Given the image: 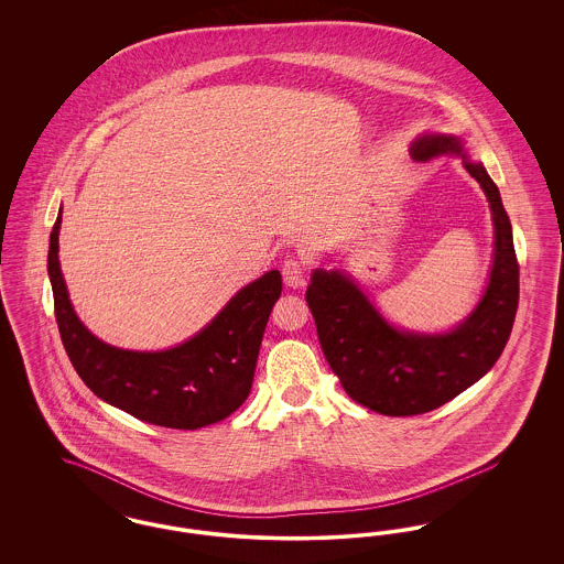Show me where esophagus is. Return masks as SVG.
Returning <instances> with one entry per match:
<instances>
[{"label": "esophagus", "instance_id": "1", "mask_svg": "<svg viewBox=\"0 0 564 564\" xmlns=\"http://www.w3.org/2000/svg\"><path fill=\"white\" fill-rule=\"evenodd\" d=\"M306 262L302 258H288L281 267V274H283V281L285 285L290 288H304V281H306Z\"/></svg>", "mask_w": 564, "mask_h": 564}]
</instances>
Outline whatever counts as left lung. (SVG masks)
I'll list each match as a JSON object with an SVG mask.
<instances>
[{
    "mask_svg": "<svg viewBox=\"0 0 564 564\" xmlns=\"http://www.w3.org/2000/svg\"><path fill=\"white\" fill-rule=\"evenodd\" d=\"M412 154L423 161L444 154L463 159L490 203L495 258L480 304L448 334L395 329L350 276L338 270L313 272L306 302L323 355L350 400L384 416L425 414L478 382L510 340L520 294L510 217L482 164L469 161L460 141L446 134H423Z\"/></svg>",
    "mask_w": 564,
    "mask_h": 564,
    "instance_id": "8db88e82",
    "label": "left lung"
}]
</instances>
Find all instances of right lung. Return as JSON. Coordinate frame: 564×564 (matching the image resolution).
Here are the masks:
<instances>
[{"instance_id":"right-lung-1","label":"right lung","mask_w":564,"mask_h":564,"mask_svg":"<svg viewBox=\"0 0 564 564\" xmlns=\"http://www.w3.org/2000/svg\"><path fill=\"white\" fill-rule=\"evenodd\" d=\"M58 230L61 212L48 247L54 317L69 361L97 398L171 430L207 427L247 400L270 311L283 290L279 270L242 288L214 322L180 347L116 349L95 338L74 313L58 267Z\"/></svg>"}]
</instances>
